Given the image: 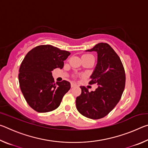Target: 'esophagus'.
<instances>
[{
	"label": "esophagus",
	"instance_id": "1",
	"mask_svg": "<svg viewBox=\"0 0 148 148\" xmlns=\"http://www.w3.org/2000/svg\"><path fill=\"white\" fill-rule=\"evenodd\" d=\"M76 84H74V83H72L71 84V87H76Z\"/></svg>",
	"mask_w": 148,
	"mask_h": 148
}]
</instances>
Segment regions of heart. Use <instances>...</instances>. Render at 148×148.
<instances>
[{
    "label": "heart",
    "instance_id": "obj_1",
    "mask_svg": "<svg viewBox=\"0 0 148 148\" xmlns=\"http://www.w3.org/2000/svg\"><path fill=\"white\" fill-rule=\"evenodd\" d=\"M84 57H92V56H91V55H85V56H84Z\"/></svg>",
    "mask_w": 148,
    "mask_h": 148
}]
</instances>
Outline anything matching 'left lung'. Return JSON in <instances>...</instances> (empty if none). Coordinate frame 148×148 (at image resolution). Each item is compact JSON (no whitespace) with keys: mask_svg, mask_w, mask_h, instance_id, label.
<instances>
[{"mask_svg":"<svg viewBox=\"0 0 148 148\" xmlns=\"http://www.w3.org/2000/svg\"><path fill=\"white\" fill-rule=\"evenodd\" d=\"M86 51H96L97 64L89 84H97L95 91L81 86L82 93L76 98L77 111L84 116L99 119L107 116L121 99L125 86V72L121 59L107 43H99Z\"/></svg>","mask_w":148,"mask_h":148,"instance_id":"left-lung-1","label":"left lung"}]
</instances>
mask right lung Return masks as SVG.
Returning a JSON list of instances; mask_svg holds the SVG:
<instances>
[{
  "label": "right lung",
  "instance_id": "obj_1",
  "mask_svg": "<svg viewBox=\"0 0 148 148\" xmlns=\"http://www.w3.org/2000/svg\"><path fill=\"white\" fill-rule=\"evenodd\" d=\"M71 53L51 45H41L29 51L19 68L21 91L28 104L35 111L46 113L59 106L71 84L63 80L55 82L52 71L62 69Z\"/></svg>",
  "mask_w": 148,
  "mask_h": 148
}]
</instances>
